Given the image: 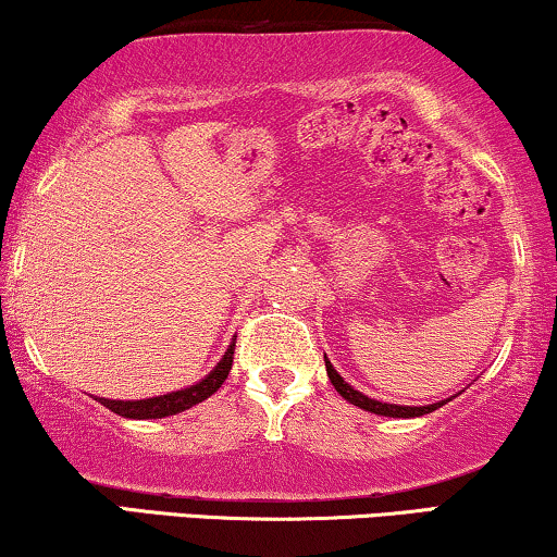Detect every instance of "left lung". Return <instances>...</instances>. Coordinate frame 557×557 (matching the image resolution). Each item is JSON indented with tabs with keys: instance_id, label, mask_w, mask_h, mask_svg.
<instances>
[{
	"instance_id": "obj_1",
	"label": "left lung",
	"mask_w": 557,
	"mask_h": 557,
	"mask_svg": "<svg viewBox=\"0 0 557 557\" xmlns=\"http://www.w3.org/2000/svg\"><path fill=\"white\" fill-rule=\"evenodd\" d=\"M324 362H326V375H330L332 385L337 387V393L342 395V398L349 400V403H352V406H357V408L370 410V413H377V416H391V418H416V416L433 413V410L441 408V406H446V403H448V400H441V403H433V406L410 408V406H391V403L372 400V398H368V395H362L360 391H355V387L349 385V383H345V380H342L339 372L332 368V362L326 360V355H324Z\"/></svg>"
}]
</instances>
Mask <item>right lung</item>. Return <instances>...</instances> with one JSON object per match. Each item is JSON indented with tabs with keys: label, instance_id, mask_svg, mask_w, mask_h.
<instances>
[{
	"label": "right lung",
	"instance_id": "right-lung-1",
	"mask_svg": "<svg viewBox=\"0 0 557 557\" xmlns=\"http://www.w3.org/2000/svg\"><path fill=\"white\" fill-rule=\"evenodd\" d=\"M233 355H235V342L231 345V349L223 355V360L218 362V368L210 372L208 377L202 380V383H197L193 387H185V391H177V393H166V395H159V398H147V400H106V398H98L101 406H106L113 413L124 416V418H136V421H141V418H164V416H174V413H182V410L197 406V403L208 400L212 393H218V387L225 383L227 372L233 368Z\"/></svg>",
	"mask_w": 557,
	"mask_h": 557
}]
</instances>
